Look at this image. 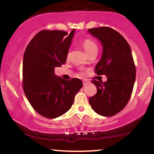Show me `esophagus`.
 <instances>
[{
  "mask_svg": "<svg viewBox=\"0 0 154 154\" xmlns=\"http://www.w3.org/2000/svg\"><path fill=\"white\" fill-rule=\"evenodd\" d=\"M82 83H83V85H84V86L87 85L88 84V82H87V81H85V80H83L82 81Z\"/></svg>",
  "mask_w": 154,
  "mask_h": 154,
  "instance_id": "esophagus-1",
  "label": "esophagus"
}]
</instances>
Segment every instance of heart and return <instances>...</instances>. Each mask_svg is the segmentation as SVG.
Wrapping results in <instances>:
<instances>
[{
  "mask_svg": "<svg viewBox=\"0 0 154 154\" xmlns=\"http://www.w3.org/2000/svg\"><path fill=\"white\" fill-rule=\"evenodd\" d=\"M82 45H83V48H84L85 51L87 54H89L90 53L93 52V51H98V47H97V45L93 41V40H90V39L85 40L82 43Z\"/></svg>",
  "mask_w": 154,
  "mask_h": 154,
  "instance_id": "heart-1",
  "label": "heart"
}]
</instances>
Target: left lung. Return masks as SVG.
<instances>
[{"instance_id": "8db88e82", "label": "left lung", "mask_w": 154, "mask_h": 154, "mask_svg": "<svg viewBox=\"0 0 154 154\" xmlns=\"http://www.w3.org/2000/svg\"><path fill=\"white\" fill-rule=\"evenodd\" d=\"M88 32L98 39L103 48L95 73L107 77L104 82L92 80L97 93L90 98L89 103L99 115L114 116L128 103L135 84L136 69L131 49L122 35L110 27L89 29Z\"/></svg>"}]
</instances>
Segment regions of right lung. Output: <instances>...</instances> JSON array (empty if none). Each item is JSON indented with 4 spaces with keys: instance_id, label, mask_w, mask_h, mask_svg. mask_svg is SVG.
<instances>
[{
    "instance_id": "add662e5",
    "label": "right lung",
    "mask_w": 154,
    "mask_h": 154,
    "mask_svg": "<svg viewBox=\"0 0 154 154\" xmlns=\"http://www.w3.org/2000/svg\"><path fill=\"white\" fill-rule=\"evenodd\" d=\"M75 29L69 35L43 30L28 44L23 58V89L39 114L55 119L68 111L82 87L78 78L70 81L55 75V68L66 63Z\"/></svg>"
}]
</instances>
